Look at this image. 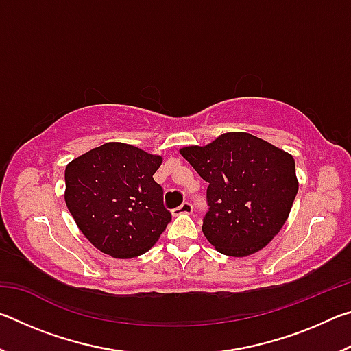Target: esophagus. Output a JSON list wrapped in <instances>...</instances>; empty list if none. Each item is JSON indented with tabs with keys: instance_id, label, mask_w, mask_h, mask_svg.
I'll return each mask as SVG.
<instances>
[{
	"instance_id": "1",
	"label": "esophagus",
	"mask_w": 351,
	"mask_h": 351,
	"mask_svg": "<svg viewBox=\"0 0 351 351\" xmlns=\"http://www.w3.org/2000/svg\"><path fill=\"white\" fill-rule=\"evenodd\" d=\"M193 207L190 203H182L180 207H176V209L173 210V215H181V213H192Z\"/></svg>"
}]
</instances>
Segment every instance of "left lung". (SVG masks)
Returning <instances> with one entry per match:
<instances>
[{
    "label": "left lung",
    "mask_w": 351,
    "mask_h": 351,
    "mask_svg": "<svg viewBox=\"0 0 351 351\" xmlns=\"http://www.w3.org/2000/svg\"><path fill=\"white\" fill-rule=\"evenodd\" d=\"M180 153L209 182L203 234L217 251L246 257L280 232L299 190L289 153L243 132Z\"/></svg>",
    "instance_id": "8db88e82"
}]
</instances>
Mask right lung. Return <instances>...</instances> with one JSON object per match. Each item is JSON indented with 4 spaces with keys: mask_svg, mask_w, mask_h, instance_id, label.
Returning a JSON list of instances; mask_svg holds the SVG:
<instances>
[{
    "mask_svg": "<svg viewBox=\"0 0 351 351\" xmlns=\"http://www.w3.org/2000/svg\"><path fill=\"white\" fill-rule=\"evenodd\" d=\"M162 156L106 142L80 154L64 170V201L82 234L114 258L145 254L171 215L153 180Z\"/></svg>",
    "mask_w": 351,
    "mask_h": 351,
    "instance_id": "add662e5",
    "label": "right lung"
}]
</instances>
